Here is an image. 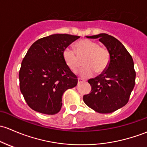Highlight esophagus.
<instances>
[{
    "instance_id": "esophagus-1",
    "label": "esophagus",
    "mask_w": 147,
    "mask_h": 147,
    "mask_svg": "<svg viewBox=\"0 0 147 147\" xmlns=\"http://www.w3.org/2000/svg\"><path fill=\"white\" fill-rule=\"evenodd\" d=\"M78 83H83V82H84V80L81 79V78H78Z\"/></svg>"
}]
</instances>
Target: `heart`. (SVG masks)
I'll list each match as a JSON object with an SVG mask.
<instances>
[{
    "instance_id": "obj_1",
    "label": "heart",
    "mask_w": 147,
    "mask_h": 147,
    "mask_svg": "<svg viewBox=\"0 0 147 147\" xmlns=\"http://www.w3.org/2000/svg\"><path fill=\"white\" fill-rule=\"evenodd\" d=\"M76 53L66 47L62 55L65 63L73 71H76L81 66V60L84 58L80 75L83 78H88L94 71L99 74L105 71L110 61V51L105 47L100 46L98 42L88 39L78 41L75 45Z\"/></svg>"
}]
</instances>
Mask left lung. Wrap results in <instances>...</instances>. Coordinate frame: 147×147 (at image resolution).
Wrapping results in <instances>:
<instances>
[{
	"instance_id": "left-lung-1",
	"label": "left lung",
	"mask_w": 147,
	"mask_h": 147,
	"mask_svg": "<svg viewBox=\"0 0 147 147\" xmlns=\"http://www.w3.org/2000/svg\"><path fill=\"white\" fill-rule=\"evenodd\" d=\"M86 37L99 38L110 51V61L107 70L88 81L91 90L83 99L97 113H113L127 103L134 87L136 72L132 57L124 45L113 36L102 33Z\"/></svg>"
}]
</instances>
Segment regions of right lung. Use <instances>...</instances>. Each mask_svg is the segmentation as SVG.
<instances>
[{"label":"right lung","mask_w":147,"mask_h":147,"mask_svg":"<svg viewBox=\"0 0 147 147\" xmlns=\"http://www.w3.org/2000/svg\"><path fill=\"white\" fill-rule=\"evenodd\" d=\"M79 36L55 34L32 45L21 63L20 89L30 108L38 113L54 115L62 106V96L75 87L76 76L63 60V49Z\"/></svg>","instance_id":"obj_1"}]
</instances>
